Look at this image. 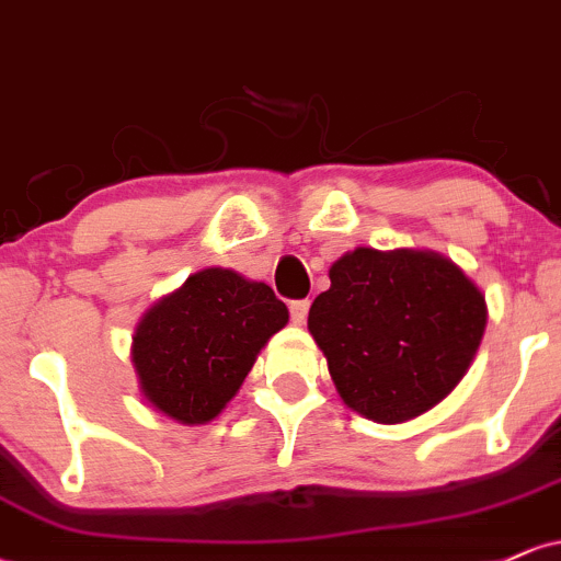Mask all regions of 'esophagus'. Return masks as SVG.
Returning <instances> with one entry per match:
<instances>
[{"mask_svg":"<svg viewBox=\"0 0 561 561\" xmlns=\"http://www.w3.org/2000/svg\"><path fill=\"white\" fill-rule=\"evenodd\" d=\"M307 310H310V302H307V299H294V302L288 305V312H291L294 323H305Z\"/></svg>","mask_w":561,"mask_h":561,"instance_id":"34e87169","label":"esophagus"}]
</instances>
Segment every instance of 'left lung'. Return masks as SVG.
Returning <instances> with one entry per match:
<instances>
[{
    "label": "left lung",
    "mask_w": 561,
    "mask_h": 561,
    "mask_svg": "<svg viewBox=\"0 0 561 561\" xmlns=\"http://www.w3.org/2000/svg\"><path fill=\"white\" fill-rule=\"evenodd\" d=\"M329 278L307 329L340 399L382 425L447 399L484 336L479 286L451 259L414 249L347 251Z\"/></svg>",
    "instance_id": "left-lung-1"
}]
</instances>
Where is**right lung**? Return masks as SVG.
<instances>
[{
    "mask_svg": "<svg viewBox=\"0 0 561 561\" xmlns=\"http://www.w3.org/2000/svg\"><path fill=\"white\" fill-rule=\"evenodd\" d=\"M286 323V305L267 283L201 270L138 321L130 360L141 396L184 425L210 423Z\"/></svg>",
    "mask_w": 561,
    "mask_h": 561,
    "instance_id": "right-lung-1",
    "label": "right lung"
}]
</instances>
